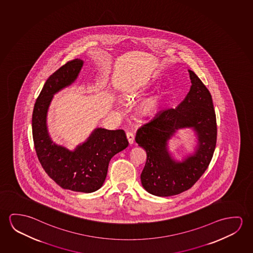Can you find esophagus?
Listing matches in <instances>:
<instances>
[{
  "instance_id": "1",
  "label": "esophagus",
  "mask_w": 253,
  "mask_h": 253,
  "mask_svg": "<svg viewBox=\"0 0 253 253\" xmlns=\"http://www.w3.org/2000/svg\"><path fill=\"white\" fill-rule=\"evenodd\" d=\"M126 137L128 139V144H132L134 143V139H135V136L133 135L131 132L126 133Z\"/></svg>"
}]
</instances>
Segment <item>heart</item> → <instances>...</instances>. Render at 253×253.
I'll return each instance as SVG.
<instances>
[{
	"label": "heart",
	"mask_w": 253,
	"mask_h": 253,
	"mask_svg": "<svg viewBox=\"0 0 253 253\" xmlns=\"http://www.w3.org/2000/svg\"><path fill=\"white\" fill-rule=\"evenodd\" d=\"M149 86H150L149 84H145L136 89L128 90L125 93V97L128 98V99L137 97L140 93L144 92V90L147 89ZM165 93H166V91L164 89L161 90L160 92L156 93L155 94H153L152 96H150L142 101L140 105L138 106V112L141 116L152 117L157 114L160 109L162 101H163Z\"/></svg>",
	"instance_id": "b5f03b06"
}]
</instances>
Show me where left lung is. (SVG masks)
Segmentation results:
<instances>
[{
    "instance_id": "1",
    "label": "left lung",
    "mask_w": 253,
    "mask_h": 253,
    "mask_svg": "<svg viewBox=\"0 0 253 253\" xmlns=\"http://www.w3.org/2000/svg\"><path fill=\"white\" fill-rule=\"evenodd\" d=\"M188 73L192 85L186 98L175 109L160 111L136 132L135 140L147 155L142 186L156 196L179 195L193 187L206 171L215 149L217 127L212 96L198 76ZM186 127L195 131L198 144L194 154L177 162L169 152L168 142Z\"/></svg>"
}]
</instances>
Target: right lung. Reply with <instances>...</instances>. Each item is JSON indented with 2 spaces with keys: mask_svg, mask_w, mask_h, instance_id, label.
<instances>
[{
  "mask_svg": "<svg viewBox=\"0 0 253 253\" xmlns=\"http://www.w3.org/2000/svg\"><path fill=\"white\" fill-rule=\"evenodd\" d=\"M83 60L75 58L51 74L37 99L32 114V136L39 162L58 186L68 190L93 193L105 181L112 157L128 145L123 129L94 128L88 138L74 151L51 140L47 112L52 97L75 82Z\"/></svg>",
  "mask_w": 253,
  "mask_h": 253,
  "instance_id": "obj_1",
  "label": "right lung"
}]
</instances>
